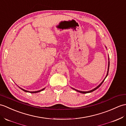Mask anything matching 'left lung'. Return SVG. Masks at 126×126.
<instances>
[{
    "instance_id": "obj_1",
    "label": "left lung",
    "mask_w": 126,
    "mask_h": 126,
    "mask_svg": "<svg viewBox=\"0 0 126 126\" xmlns=\"http://www.w3.org/2000/svg\"><path fill=\"white\" fill-rule=\"evenodd\" d=\"M106 48H107L106 47ZM109 67H110V58H109V64H108V69H107V75H106V77H105V78H104V79L102 81V82L98 86H96V87H95L94 89H92V90H90V91H79V90H76V89H74V88H72V87H71V89H73V90H75V91H77V92H80V93H91V92H93V91H95V90H96L97 89H98L99 87H100V86H101V85L103 84V83L104 82V80H105V79H106V78L107 77V76H108V74H109Z\"/></svg>"
}]
</instances>
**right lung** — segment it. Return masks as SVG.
Listing matches in <instances>:
<instances>
[{
  "label": "right lung",
  "mask_w": 126,
  "mask_h": 126,
  "mask_svg": "<svg viewBox=\"0 0 126 126\" xmlns=\"http://www.w3.org/2000/svg\"><path fill=\"white\" fill-rule=\"evenodd\" d=\"M19 88L20 89H21L22 90H23V91H25V92H30V93H37V92H41V91H43V90H45L46 88L45 87V88H43V89H41V90H39V91H27V90H24V89H22V88H21V87H20L19 86H18Z\"/></svg>",
  "instance_id": "right-lung-1"
}]
</instances>
